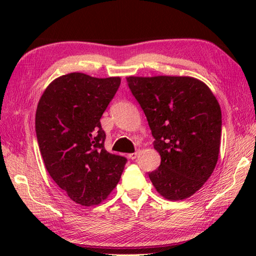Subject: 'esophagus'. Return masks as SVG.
Returning a JSON list of instances; mask_svg holds the SVG:
<instances>
[{"mask_svg": "<svg viewBox=\"0 0 256 256\" xmlns=\"http://www.w3.org/2000/svg\"><path fill=\"white\" fill-rule=\"evenodd\" d=\"M138 156V150H136V152H134V153H131V154H128V158L130 160H135L136 158V157Z\"/></svg>", "mask_w": 256, "mask_h": 256, "instance_id": "esophagus-1", "label": "esophagus"}]
</instances>
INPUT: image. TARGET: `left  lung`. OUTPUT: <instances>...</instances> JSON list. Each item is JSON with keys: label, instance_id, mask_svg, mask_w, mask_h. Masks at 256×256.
<instances>
[{"label": "left lung", "instance_id": "obj_1", "mask_svg": "<svg viewBox=\"0 0 256 256\" xmlns=\"http://www.w3.org/2000/svg\"><path fill=\"white\" fill-rule=\"evenodd\" d=\"M148 118L162 162L148 174L162 197L184 200L208 180L218 162L221 108L209 86L192 77L126 78Z\"/></svg>", "mask_w": 256, "mask_h": 256}]
</instances>
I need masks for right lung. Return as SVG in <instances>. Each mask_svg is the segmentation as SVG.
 I'll return each mask as SVG.
<instances>
[{"label":"right lung","mask_w":256,"mask_h":256,"mask_svg":"<svg viewBox=\"0 0 256 256\" xmlns=\"http://www.w3.org/2000/svg\"><path fill=\"white\" fill-rule=\"evenodd\" d=\"M121 84L120 77L72 72L55 79L38 102L35 128L47 172L81 206L108 198L126 164L104 148L100 118Z\"/></svg>","instance_id":"1"}]
</instances>
